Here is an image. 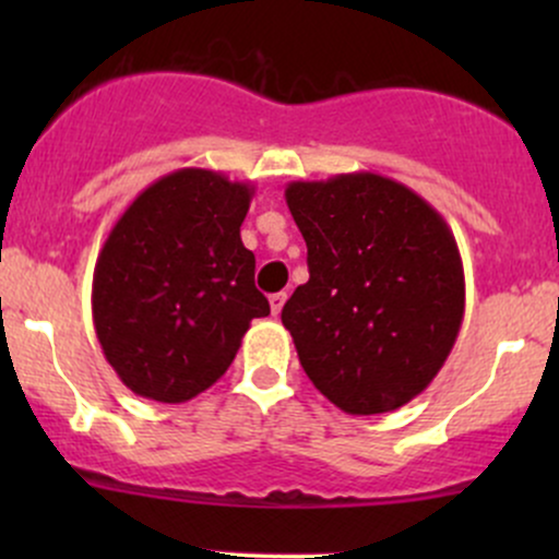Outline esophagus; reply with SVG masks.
<instances>
[{
	"label": "esophagus",
	"instance_id": "34e87169",
	"mask_svg": "<svg viewBox=\"0 0 559 559\" xmlns=\"http://www.w3.org/2000/svg\"><path fill=\"white\" fill-rule=\"evenodd\" d=\"M284 301H286V292L271 294V312H273V316H278V312L284 310Z\"/></svg>",
	"mask_w": 559,
	"mask_h": 559
}]
</instances>
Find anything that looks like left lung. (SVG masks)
Listing matches in <instances>:
<instances>
[{"mask_svg":"<svg viewBox=\"0 0 559 559\" xmlns=\"http://www.w3.org/2000/svg\"><path fill=\"white\" fill-rule=\"evenodd\" d=\"M310 281L281 320L307 378L349 415L402 407L457 342L465 275L447 221L378 173L286 186Z\"/></svg>","mask_w":559,"mask_h":559,"instance_id":"1","label":"left lung"}]
</instances>
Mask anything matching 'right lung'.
Returning <instances> with one entry per match:
<instances>
[{"instance_id": "obj_1", "label": "right lung", "mask_w": 559, "mask_h": 559, "mask_svg": "<svg viewBox=\"0 0 559 559\" xmlns=\"http://www.w3.org/2000/svg\"><path fill=\"white\" fill-rule=\"evenodd\" d=\"M254 189L181 168L146 186L115 223L94 267V329L133 394L178 404L228 370L271 305L241 243Z\"/></svg>"}]
</instances>
